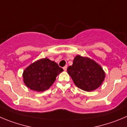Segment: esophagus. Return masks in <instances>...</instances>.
Returning a JSON list of instances; mask_svg holds the SVG:
<instances>
[{
    "mask_svg": "<svg viewBox=\"0 0 127 127\" xmlns=\"http://www.w3.org/2000/svg\"><path fill=\"white\" fill-rule=\"evenodd\" d=\"M64 68V70L65 71H66V70H67V65L65 66V67H64V68Z\"/></svg>",
    "mask_w": 127,
    "mask_h": 127,
    "instance_id": "obj_1",
    "label": "esophagus"
}]
</instances>
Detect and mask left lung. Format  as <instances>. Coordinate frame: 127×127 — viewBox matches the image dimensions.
Returning a JSON list of instances; mask_svg holds the SVG:
<instances>
[{"label": "left lung", "mask_w": 127, "mask_h": 127, "mask_svg": "<svg viewBox=\"0 0 127 127\" xmlns=\"http://www.w3.org/2000/svg\"><path fill=\"white\" fill-rule=\"evenodd\" d=\"M67 72L76 86L86 91L95 90L101 85L105 77L103 68L89 58L76 56Z\"/></svg>", "instance_id": "obj_1"}]
</instances>
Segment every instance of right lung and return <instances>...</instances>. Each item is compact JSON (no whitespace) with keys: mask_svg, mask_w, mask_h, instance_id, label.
Segmentation results:
<instances>
[{"mask_svg":"<svg viewBox=\"0 0 127 127\" xmlns=\"http://www.w3.org/2000/svg\"><path fill=\"white\" fill-rule=\"evenodd\" d=\"M63 70L57 63L45 58L28 67L23 76L28 88L38 92L44 91L49 89L57 76Z\"/></svg>","mask_w":127,"mask_h":127,"instance_id":"right-lung-1","label":"right lung"}]
</instances>
